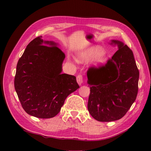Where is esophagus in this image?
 <instances>
[{"instance_id":"34e87169","label":"esophagus","mask_w":151,"mask_h":151,"mask_svg":"<svg viewBox=\"0 0 151 151\" xmlns=\"http://www.w3.org/2000/svg\"><path fill=\"white\" fill-rule=\"evenodd\" d=\"M76 79H77V83H78L79 85H81L82 83H83V75H81V74L78 75V76H77Z\"/></svg>"}]
</instances>
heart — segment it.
<instances>
[{
  "instance_id": "b5f03b06",
  "label": "heart",
  "mask_w": 151,
  "mask_h": 151,
  "mask_svg": "<svg viewBox=\"0 0 151 151\" xmlns=\"http://www.w3.org/2000/svg\"><path fill=\"white\" fill-rule=\"evenodd\" d=\"M95 57L94 62L97 64L104 63L106 61V55L103 48L100 47H96L91 49L89 51L83 53L81 55L82 60H88Z\"/></svg>"
}]
</instances>
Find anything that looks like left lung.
Instances as JSON below:
<instances>
[{
	"instance_id": "1",
	"label": "left lung",
	"mask_w": 151,
	"mask_h": 151,
	"mask_svg": "<svg viewBox=\"0 0 151 151\" xmlns=\"http://www.w3.org/2000/svg\"><path fill=\"white\" fill-rule=\"evenodd\" d=\"M118 49L105 65L91 67L87 72L90 94L88 108L99 122H112L125 116L138 93L139 71L133 52L116 40Z\"/></svg>"
}]
</instances>
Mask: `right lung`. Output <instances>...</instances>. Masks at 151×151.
<instances>
[{
    "label": "right lung",
    "mask_w": 151,
    "mask_h": 151,
    "mask_svg": "<svg viewBox=\"0 0 151 151\" xmlns=\"http://www.w3.org/2000/svg\"><path fill=\"white\" fill-rule=\"evenodd\" d=\"M42 38L32 40L18 60L14 88L27 113L50 118L60 112L67 97L79 86L75 76L61 74L65 53L55 43Z\"/></svg>",
    "instance_id": "right-lung-1"
}]
</instances>
